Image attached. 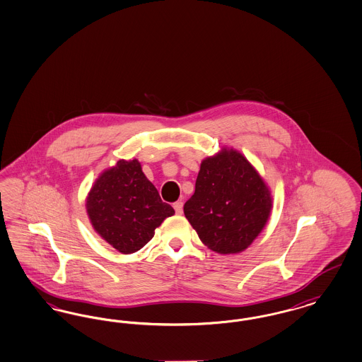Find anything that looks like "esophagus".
I'll use <instances>...</instances> for the list:
<instances>
[{
	"label": "esophagus",
	"mask_w": 362,
	"mask_h": 362,
	"mask_svg": "<svg viewBox=\"0 0 362 362\" xmlns=\"http://www.w3.org/2000/svg\"><path fill=\"white\" fill-rule=\"evenodd\" d=\"M174 209L175 211H176V214H182V213H183V202H180V201L175 202Z\"/></svg>",
	"instance_id": "34e87169"
}]
</instances>
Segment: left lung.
I'll return each mask as SVG.
<instances>
[{
    "instance_id": "left-lung-1",
    "label": "left lung",
    "mask_w": 362,
    "mask_h": 362,
    "mask_svg": "<svg viewBox=\"0 0 362 362\" xmlns=\"http://www.w3.org/2000/svg\"><path fill=\"white\" fill-rule=\"evenodd\" d=\"M183 210L204 245L219 255H235L267 225L272 195L241 152L222 148L202 160L195 192Z\"/></svg>"
}]
</instances>
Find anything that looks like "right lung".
I'll use <instances>...</instances> for the list:
<instances>
[{
    "instance_id": "1",
    "label": "right lung",
    "mask_w": 362,
    "mask_h": 362,
    "mask_svg": "<svg viewBox=\"0 0 362 362\" xmlns=\"http://www.w3.org/2000/svg\"><path fill=\"white\" fill-rule=\"evenodd\" d=\"M93 229L124 255L140 250L175 210L160 199L137 159L118 160L94 182L86 198Z\"/></svg>"
}]
</instances>
